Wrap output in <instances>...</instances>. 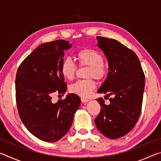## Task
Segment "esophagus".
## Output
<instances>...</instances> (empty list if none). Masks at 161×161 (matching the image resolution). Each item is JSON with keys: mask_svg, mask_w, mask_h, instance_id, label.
Returning <instances> with one entry per match:
<instances>
[{"mask_svg": "<svg viewBox=\"0 0 161 161\" xmlns=\"http://www.w3.org/2000/svg\"><path fill=\"white\" fill-rule=\"evenodd\" d=\"M81 102L86 103V102H89V99H86V98H81Z\"/></svg>", "mask_w": 161, "mask_h": 161, "instance_id": "34e87169", "label": "esophagus"}]
</instances>
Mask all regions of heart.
<instances>
[{"instance_id": "b5f03b06", "label": "heart", "mask_w": 161, "mask_h": 161, "mask_svg": "<svg viewBox=\"0 0 161 161\" xmlns=\"http://www.w3.org/2000/svg\"><path fill=\"white\" fill-rule=\"evenodd\" d=\"M75 55L79 64L89 66L86 77L90 78L75 81L69 86V91L78 96L87 97L90 96L96 88V82L92 77L97 80H103L107 75L108 67L103 61L102 54L94 49L81 48L76 53ZM59 70L66 80H72L75 76L77 65L70 58H66L62 60Z\"/></svg>"}]
</instances>
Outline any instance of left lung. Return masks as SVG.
<instances>
[{
  "instance_id": "1",
  "label": "left lung",
  "mask_w": 161,
  "mask_h": 161,
  "mask_svg": "<svg viewBox=\"0 0 161 161\" xmlns=\"http://www.w3.org/2000/svg\"><path fill=\"white\" fill-rule=\"evenodd\" d=\"M98 46L105 54L108 63L107 77L99 90L109 99L107 105L102 97L95 119L98 130L106 137L116 139L131 130L139 119L145 87V75L134 52L116 40L97 37Z\"/></svg>"
}]
</instances>
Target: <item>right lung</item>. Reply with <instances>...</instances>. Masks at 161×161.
<instances>
[{"mask_svg": "<svg viewBox=\"0 0 161 161\" xmlns=\"http://www.w3.org/2000/svg\"><path fill=\"white\" fill-rule=\"evenodd\" d=\"M72 47L58 40L43 43L30 54L19 66L15 78V99L21 121L35 137L55 142L68 132L81 99L67 94L53 103L54 93L63 95L67 84L59 70L64 50Z\"/></svg>", "mask_w": 161, "mask_h": 161, "instance_id": "obj_1", "label": "right lung"}]
</instances>
